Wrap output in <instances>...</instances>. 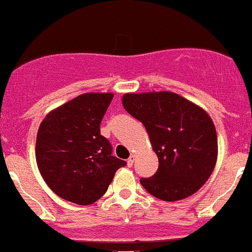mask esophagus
Segmentation results:
<instances>
[{
	"label": "esophagus",
	"instance_id": "esophagus-1",
	"mask_svg": "<svg viewBox=\"0 0 252 252\" xmlns=\"http://www.w3.org/2000/svg\"><path fill=\"white\" fill-rule=\"evenodd\" d=\"M134 160H136V155H132L129 158H128V161H126V164H128V166H133V164H134Z\"/></svg>",
	"mask_w": 252,
	"mask_h": 252
}]
</instances>
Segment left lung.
I'll return each mask as SVG.
<instances>
[{
	"label": "left lung",
	"instance_id": "1",
	"mask_svg": "<svg viewBox=\"0 0 252 252\" xmlns=\"http://www.w3.org/2000/svg\"><path fill=\"white\" fill-rule=\"evenodd\" d=\"M123 106L149 133L158 169L141 185L164 201H178L198 191L215 168L218 139L204 109L173 92L126 94Z\"/></svg>",
	"mask_w": 252,
	"mask_h": 252
}]
</instances>
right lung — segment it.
Returning <instances> with one entry per match:
<instances>
[{
  "label": "right lung",
  "mask_w": 252,
  "mask_h": 252,
  "mask_svg": "<svg viewBox=\"0 0 252 252\" xmlns=\"http://www.w3.org/2000/svg\"><path fill=\"white\" fill-rule=\"evenodd\" d=\"M113 94H84L46 115L35 142L44 182L66 201L90 205L102 197L114 174L126 162L113 156L100 124Z\"/></svg>",
  "instance_id": "right-lung-1"
}]
</instances>
